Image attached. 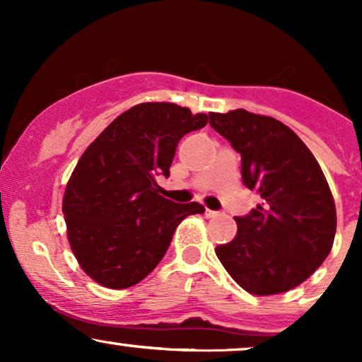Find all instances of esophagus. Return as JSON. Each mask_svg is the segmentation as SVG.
<instances>
[{
	"label": "esophagus",
	"mask_w": 362,
	"mask_h": 362,
	"mask_svg": "<svg viewBox=\"0 0 362 362\" xmlns=\"http://www.w3.org/2000/svg\"><path fill=\"white\" fill-rule=\"evenodd\" d=\"M206 216L207 218H216V216H219L218 211H213V209H206Z\"/></svg>",
	"instance_id": "esophagus-1"
}]
</instances>
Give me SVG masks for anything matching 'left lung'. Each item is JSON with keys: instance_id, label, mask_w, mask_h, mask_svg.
Listing matches in <instances>:
<instances>
[{"instance_id": "obj_1", "label": "left lung", "mask_w": 362, "mask_h": 362, "mask_svg": "<svg viewBox=\"0 0 362 362\" xmlns=\"http://www.w3.org/2000/svg\"><path fill=\"white\" fill-rule=\"evenodd\" d=\"M216 132L242 156L243 184L262 202L235 218L236 236L218 245L228 274L257 296L296 288L332 250L335 202L313 153L288 126L245 109L209 114Z\"/></svg>"}]
</instances>
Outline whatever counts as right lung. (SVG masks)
Returning a JSON list of instances; mask_svg holds the SVG:
<instances>
[{"instance_id":"right-lung-1","label":"right lung","mask_w":362,"mask_h":362,"mask_svg":"<svg viewBox=\"0 0 362 362\" xmlns=\"http://www.w3.org/2000/svg\"><path fill=\"white\" fill-rule=\"evenodd\" d=\"M207 119L175 103H139L83 153L62 214L74 257L95 282L110 289L138 284L163 259L182 219L204 213L199 202L161 197L156 175L170 177L178 141Z\"/></svg>"}]
</instances>
